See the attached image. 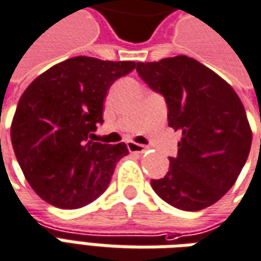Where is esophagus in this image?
Instances as JSON below:
<instances>
[{
	"instance_id": "1",
	"label": "esophagus",
	"mask_w": 261,
	"mask_h": 261,
	"mask_svg": "<svg viewBox=\"0 0 261 261\" xmlns=\"http://www.w3.org/2000/svg\"><path fill=\"white\" fill-rule=\"evenodd\" d=\"M127 147H128V151H130V152H137V154H143V152L147 151V147H144L141 144L128 143L127 144Z\"/></svg>"
}]
</instances>
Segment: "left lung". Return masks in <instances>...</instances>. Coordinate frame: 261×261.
Wrapping results in <instances>:
<instances>
[{"label": "left lung", "instance_id": "1", "mask_svg": "<svg viewBox=\"0 0 261 261\" xmlns=\"http://www.w3.org/2000/svg\"><path fill=\"white\" fill-rule=\"evenodd\" d=\"M137 72L164 96L168 125L182 133L169 171L151 187L181 211L211 206L233 187L250 152L251 130L239 96L213 70L185 55L138 62Z\"/></svg>", "mask_w": 261, "mask_h": 261}]
</instances>
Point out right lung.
<instances>
[{
	"instance_id": "right-lung-1",
	"label": "right lung",
	"mask_w": 261,
	"mask_h": 261,
	"mask_svg": "<svg viewBox=\"0 0 261 261\" xmlns=\"http://www.w3.org/2000/svg\"><path fill=\"white\" fill-rule=\"evenodd\" d=\"M136 62L76 56L38 76L23 92L11 124V141L29 185L61 209L86 206L105 192L124 143H94L107 90Z\"/></svg>"
}]
</instances>
